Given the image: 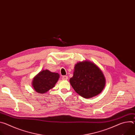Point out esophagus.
Masks as SVG:
<instances>
[{"instance_id": "34e87169", "label": "esophagus", "mask_w": 135, "mask_h": 135, "mask_svg": "<svg viewBox=\"0 0 135 135\" xmlns=\"http://www.w3.org/2000/svg\"><path fill=\"white\" fill-rule=\"evenodd\" d=\"M68 77L67 76H63L62 77V79L63 80H68Z\"/></svg>"}]
</instances>
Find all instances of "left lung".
<instances>
[{"mask_svg":"<svg viewBox=\"0 0 135 135\" xmlns=\"http://www.w3.org/2000/svg\"><path fill=\"white\" fill-rule=\"evenodd\" d=\"M70 83L74 90L82 97L91 98L98 95L105 88V77L94 63L84 60L77 63Z\"/></svg>","mask_w":135,"mask_h":135,"instance_id":"left-lung-1","label":"left lung"}]
</instances>
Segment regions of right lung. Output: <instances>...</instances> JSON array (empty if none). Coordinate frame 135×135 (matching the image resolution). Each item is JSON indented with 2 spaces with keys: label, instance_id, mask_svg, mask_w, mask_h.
Masks as SVG:
<instances>
[{
  "label": "right lung",
  "instance_id": "add662e5",
  "mask_svg": "<svg viewBox=\"0 0 135 135\" xmlns=\"http://www.w3.org/2000/svg\"><path fill=\"white\" fill-rule=\"evenodd\" d=\"M59 77L58 73L51 72L47 69L42 70L33 78L32 86L36 92L45 93L54 87Z\"/></svg>",
  "mask_w": 135,
  "mask_h": 135
}]
</instances>
